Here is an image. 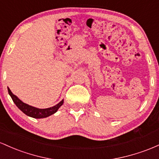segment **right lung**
<instances>
[{"mask_svg":"<svg viewBox=\"0 0 159 159\" xmlns=\"http://www.w3.org/2000/svg\"><path fill=\"white\" fill-rule=\"evenodd\" d=\"M9 94L11 96L12 101L15 103V104L18 107L19 110H21L25 114H26L28 116L33 117L35 119H41V118H46V117L52 115L55 113H56L58 108L63 104L64 101L62 100L60 103L56 104V106L52 107L46 108V109H38L34 107L30 106V105L27 104V103H23L21 100H19L15 94L12 93L10 89L8 88Z\"/></svg>","mask_w":159,"mask_h":159,"instance_id":"obj_1","label":"right lung"}]
</instances>
